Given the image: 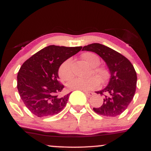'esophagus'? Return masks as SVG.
Wrapping results in <instances>:
<instances>
[{
	"mask_svg": "<svg viewBox=\"0 0 151 151\" xmlns=\"http://www.w3.org/2000/svg\"><path fill=\"white\" fill-rule=\"evenodd\" d=\"M83 91H84V92L87 95V96H92V95H93V92H90V91H84V90H83Z\"/></svg>",
	"mask_w": 151,
	"mask_h": 151,
	"instance_id": "1",
	"label": "esophagus"
}]
</instances>
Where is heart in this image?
Returning <instances> with one entry per match:
<instances>
[{
    "label": "heart",
    "instance_id": "b5f03b06",
    "mask_svg": "<svg viewBox=\"0 0 151 151\" xmlns=\"http://www.w3.org/2000/svg\"><path fill=\"white\" fill-rule=\"evenodd\" d=\"M81 58L91 67L90 74H94L97 77H91L88 79H79L76 78L70 81L67 84V86L70 89L91 90L97 88L100 84V79L101 82L106 80L108 77V71L105 67L98 66L100 59L98 55L93 52H86L81 55ZM58 74L62 81H67L74 77L73 61L71 58L67 59L59 67Z\"/></svg>",
    "mask_w": 151,
    "mask_h": 151
}]
</instances>
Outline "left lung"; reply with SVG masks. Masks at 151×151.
<instances>
[{
  "instance_id": "left-lung-1",
  "label": "left lung",
  "mask_w": 151,
  "mask_h": 151,
  "mask_svg": "<svg viewBox=\"0 0 151 151\" xmlns=\"http://www.w3.org/2000/svg\"><path fill=\"white\" fill-rule=\"evenodd\" d=\"M82 50L96 53L106 62L111 74L108 86L96 93L104 96V102L93 110L99 115L115 117L129 106L136 92L137 75L131 62L111 48L99 43L83 47Z\"/></svg>"
}]
</instances>
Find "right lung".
<instances>
[{
  "label": "right lung",
  "mask_w": 151,
  "mask_h": 151,
  "mask_svg": "<svg viewBox=\"0 0 151 151\" xmlns=\"http://www.w3.org/2000/svg\"><path fill=\"white\" fill-rule=\"evenodd\" d=\"M81 48L50 45L22 64L17 77V87L31 113L37 117H47L59 114L65 108L70 93L60 95L64 85L58 80L59 67Z\"/></svg>",
  "instance_id": "right-lung-1"
}]
</instances>
